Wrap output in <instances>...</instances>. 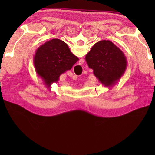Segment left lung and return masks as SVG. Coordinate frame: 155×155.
Here are the masks:
<instances>
[{
  "mask_svg": "<svg viewBox=\"0 0 155 155\" xmlns=\"http://www.w3.org/2000/svg\"><path fill=\"white\" fill-rule=\"evenodd\" d=\"M85 61L104 87L115 85L127 67L124 54L109 40H101L94 44L85 55Z\"/></svg>",
  "mask_w": 155,
  "mask_h": 155,
  "instance_id": "obj_1",
  "label": "left lung"
}]
</instances>
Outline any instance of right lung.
Listing matches in <instances>:
<instances>
[{
  "mask_svg": "<svg viewBox=\"0 0 155 155\" xmlns=\"http://www.w3.org/2000/svg\"><path fill=\"white\" fill-rule=\"evenodd\" d=\"M78 58L72 54L68 44L59 39H52L36 50L33 65L47 88L57 83L60 75L72 67Z\"/></svg>",
  "mask_w": 155,
  "mask_h": 155,
  "instance_id": "obj_1",
  "label": "right lung"
}]
</instances>
